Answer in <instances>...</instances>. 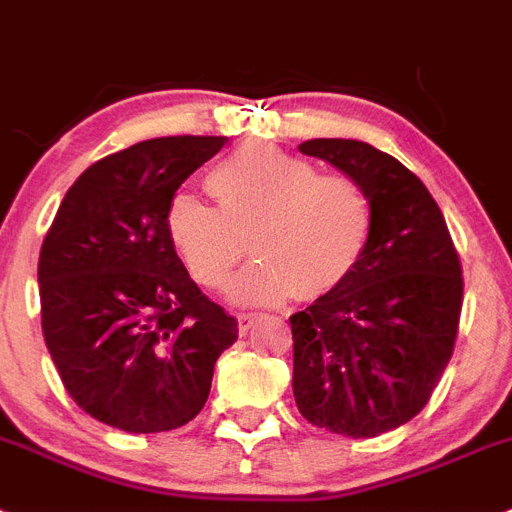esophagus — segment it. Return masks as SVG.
<instances>
[{
	"mask_svg": "<svg viewBox=\"0 0 512 512\" xmlns=\"http://www.w3.org/2000/svg\"><path fill=\"white\" fill-rule=\"evenodd\" d=\"M257 322H260L257 314H242V317H239V332H242V335H250V332L255 330Z\"/></svg>",
	"mask_w": 512,
	"mask_h": 512,
	"instance_id": "1",
	"label": "esophagus"
}]
</instances>
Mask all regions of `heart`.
Segmentation results:
<instances>
[{
	"label": "heart",
	"mask_w": 512,
	"mask_h": 512,
	"mask_svg": "<svg viewBox=\"0 0 512 512\" xmlns=\"http://www.w3.org/2000/svg\"><path fill=\"white\" fill-rule=\"evenodd\" d=\"M208 190L219 208L177 195L167 237L195 281L221 288L244 255L250 268L229 283L239 306H278L299 293L317 301L350 283L373 237V203L345 175H319L311 162L275 149H242L216 164Z\"/></svg>",
	"instance_id": "obj_1"
}]
</instances>
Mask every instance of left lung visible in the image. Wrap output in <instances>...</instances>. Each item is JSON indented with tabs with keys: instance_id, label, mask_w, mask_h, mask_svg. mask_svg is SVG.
<instances>
[{
	"instance_id": "8db88e82",
	"label": "left lung",
	"mask_w": 512,
	"mask_h": 512,
	"mask_svg": "<svg viewBox=\"0 0 512 512\" xmlns=\"http://www.w3.org/2000/svg\"><path fill=\"white\" fill-rule=\"evenodd\" d=\"M299 151L363 185L373 237L348 286L288 319L293 399L317 428L376 438L428 404L451 361L461 262L441 208L402 162L355 139H311Z\"/></svg>"
}]
</instances>
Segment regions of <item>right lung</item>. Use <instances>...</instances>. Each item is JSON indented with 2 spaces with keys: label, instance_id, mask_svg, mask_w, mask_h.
<instances>
[{
  "label": "right lung",
  "instance_id": "add662e5",
  "mask_svg": "<svg viewBox=\"0 0 512 512\" xmlns=\"http://www.w3.org/2000/svg\"><path fill=\"white\" fill-rule=\"evenodd\" d=\"M226 136H164L100 159L66 190L38 260L46 348L71 399L126 433L203 410L237 319L203 296L167 237L177 188Z\"/></svg>",
  "mask_w": 512,
  "mask_h": 512
}]
</instances>
